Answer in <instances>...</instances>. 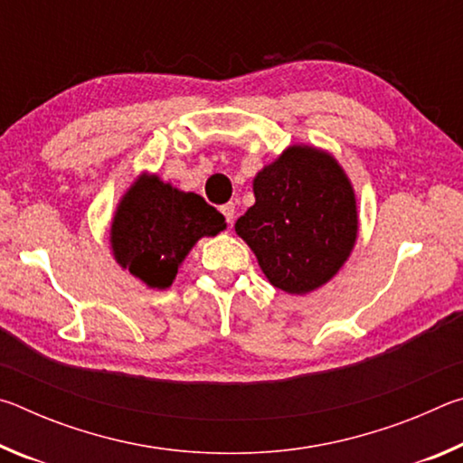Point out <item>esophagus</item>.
Returning a JSON list of instances; mask_svg holds the SVG:
<instances>
[{"mask_svg":"<svg viewBox=\"0 0 463 463\" xmlns=\"http://www.w3.org/2000/svg\"><path fill=\"white\" fill-rule=\"evenodd\" d=\"M221 213L224 214L229 226H232V222H234V203H224V206H221Z\"/></svg>","mask_w":463,"mask_h":463,"instance_id":"obj_1","label":"esophagus"}]
</instances>
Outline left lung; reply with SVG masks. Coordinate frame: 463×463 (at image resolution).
Instances as JSON below:
<instances>
[{
	"instance_id": "left-lung-1",
	"label": "left lung",
	"mask_w": 463,
	"mask_h": 463,
	"mask_svg": "<svg viewBox=\"0 0 463 463\" xmlns=\"http://www.w3.org/2000/svg\"><path fill=\"white\" fill-rule=\"evenodd\" d=\"M255 203L234 231L271 286L304 296L328 284L359 232L354 184L333 153L296 143L253 177Z\"/></svg>"
}]
</instances>
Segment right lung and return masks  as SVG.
Wrapping results in <instances>:
<instances>
[{
	"label": "right lung",
	"mask_w": 463,
	"mask_h": 463,
	"mask_svg": "<svg viewBox=\"0 0 463 463\" xmlns=\"http://www.w3.org/2000/svg\"><path fill=\"white\" fill-rule=\"evenodd\" d=\"M224 229V216L202 195L143 171L116 203L109 249L116 263L146 288L167 289L195 242Z\"/></svg>",
	"instance_id": "1"
}]
</instances>
